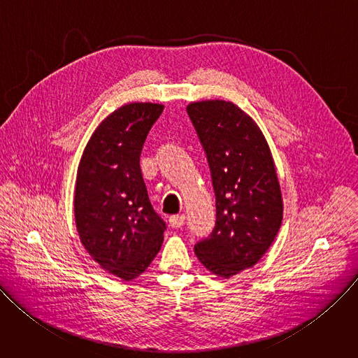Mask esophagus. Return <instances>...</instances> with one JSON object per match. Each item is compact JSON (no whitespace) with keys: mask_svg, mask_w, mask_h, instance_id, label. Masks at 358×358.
<instances>
[{"mask_svg":"<svg viewBox=\"0 0 358 358\" xmlns=\"http://www.w3.org/2000/svg\"><path fill=\"white\" fill-rule=\"evenodd\" d=\"M185 222V215L184 214H178V215H171L170 217V225L173 228H181Z\"/></svg>","mask_w":358,"mask_h":358,"instance_id":"34e87169","label":"esophagus"}]
</instances>
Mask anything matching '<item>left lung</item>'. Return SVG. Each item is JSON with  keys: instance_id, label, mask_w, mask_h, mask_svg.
Returning a JSON list of instances; mask_svg holds the SVG:
<instances>
[{"instance_id": "1", "label": "left lung", "mask_w": 358, "mask_h": 358, "mask_svg": "<svg viewBox=\"0 0 358 358\" xmlns=\"http://www.w3.org/2000/svg\"><path fill=\"white\" fill-rule=\"evenodd\" d=\"M187 112L206 150L217 207L213 234L194 250L213 275L229 279L257 265L280 229L275 162L257 122L232 101H192Z\"/></svg>"}]
</instances>
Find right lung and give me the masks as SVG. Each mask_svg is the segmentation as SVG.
I'll use <instances>...</instances> for the list:
<instances>
[{"mask_svg": "<svg viewBox=\"0 0 358 358\" xmlns=\"http://www.w3.org/2000/svg\"><path fill=\"white\" fill-rule=\"evenodd\" d=\"M164 106L134 101L112 112L90 136L79 162L75 222L90 258L131 280L156 258L166 224L152 210L140 170L145 137Z\"/></svg>", "mask_w": 358, "mask_h": 358, "instance_id": "add662e5", "label": "right lung"}]
</instances>
